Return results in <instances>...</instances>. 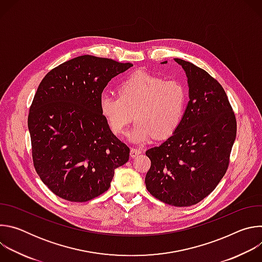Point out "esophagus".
<instances>
[{
    "label": "esophagus",
    "instance_id": "esophagus-1",
    "mask_svg": "<svg viewBox=\"0 0 262 262\" xmlns=\"http://www.w3.org/2000/svg\"><path fill=\"white\" fill-rule=\"evenodd\" d=\"M141 154H142V150H141L140 148H132L130 149V157L132 158H136V157H138Z\"/></svg>",
    "mask_w": 262,
    "mask_h": 262
}]
</instances>
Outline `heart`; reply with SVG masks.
I'll list each match as a JSON object with an SVG mask.
<instances>
[{
	"instance_id": "1",
	"label": "heart",
	"mask_w": 262,
	"mask_h": 262,
	"mask_svg": "<svg viewBox=\"0 0 262 262\" xmlns=\"http://www.w3.org/2000/svg\"><path fill=\"white\" fill-rule=\"evenodd\" d=\"M186 102L188 94L181 83L138 71L118 86V96L107 92L100 95L99 111L116 136L125 133L134 113L137 122L128 138L145 142L171 137L182 122Z\"/></svg>"
}]
</instances>
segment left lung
<instances>
[{"instance_id":"obj_1","label":"left lung","mask_w":262,"mask_h":262,"mask_svg":"<svg viewBox=\"0 0 262 262\" xmlns=\"http://www.w3.org/2000/svg\"><path fill=\"white\" fill-rule=\"evenodd\" d=\"M188 77L190 101L177 130L146 151L147 191L177 207L197 204L225 175L236 137V118L225 90L204 69L174 59ZM167 63V61L163 62Z\"/></svg>"}]
</instances>
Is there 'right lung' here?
I'll list each match as a JSON object with an SVG mask.
<instances>
[{
	"label": "right lung",
	"mask_w": 262,
	"mask_h": 262,
	"mask_svg": "<svg viewBox=\"0 0 262 262\" xmlns=\"http://www.w3.org/2000/svg\"><path fill=\"white\" fill-rule=\"evenodd\" d=\"M84 55L47 73L30 106L28 127L37 174L58 197L86 202L108 190L129 148L108 128L99 111L107 83L132 67Z\"/></svg>",
	"instance_id": "right-lung-1"
}]
</instances>
